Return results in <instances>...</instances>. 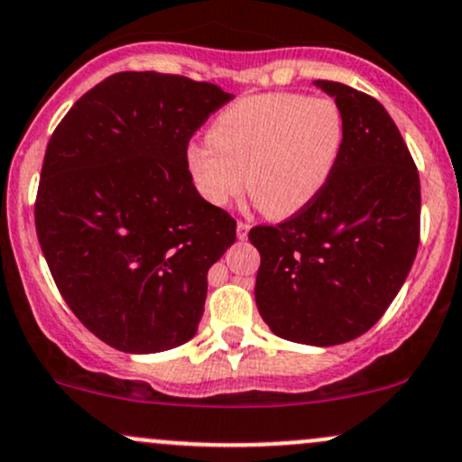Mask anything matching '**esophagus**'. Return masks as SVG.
I'll use <instances>...</instances> for the list:
<instances>
[{"label": "esophagus", "instance_id": "esophagus-1", "mask_svg": "<svg viewBox=\"0 0 462 462\" xmlns=\"http://www.w3.org/2000/svg\"><path fill=\"white\" fill-rule=\"evenodd\" d=\"M247 232H250V223H245V221L236 223V236H239L241 241L247 239Z\"/></svg>", "mask_w": 462, "mask_h": 462}]
</instances>
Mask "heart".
Listing matches in <instances>:
<instances>
[{"label":"heart","instance_id":"1","mask_svg":"<svg viewBox=\"0 0 462 462\" xmlns=\"http://www.w3.org/2000/svg\"><path fill=\"white\" fill-rule=\"evenodd\" d=\"M208 135L184 153L197 192L212 206H227L247 186L265 217L289 219L331 181L346 125L336 100L272 91L223 109Z\"/></svg>","mask_w":462,"mask_h":462}]
</instances>
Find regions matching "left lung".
Returning <instances> with one entry per match:
<instances>
[{"instance_id": "obj_1", "label": "left lung", "mask_w": 462, "mask_h": 462, "mask_svg": "<svg viewBox=\"0 0 462 462\" xmlns=\"http://www.w3.org/2000/svg\"><path fill=\"white\" fill-rule=\"evenodd\" d=\"M313 85L342 109L344 153L311 206L250 230L261 252L254 296L273 336L336 346L364 336L403 287L419 247L420 184L382 103L333 80Z\"/></svg>"}]
</instances>
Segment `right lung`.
Here are the masks:
<instances>
[{"label":"right lung","instance_id":"right-lung-1","mask_svg":"<svg viewBox=\"0 0 462 462\" xmlns=\"http://www.w3.org/2000/svg\"><path fill=\"white\" fill-rule=\"evenodd\" d=\"M232 98L186 76L120 72L76 100L48 142L42 252L74 316L118 351L195 337L208 270L236 241V221L197 192L184 153Z\"/></svg>","mask_w":462,"mask_h":462}]
</instances>
